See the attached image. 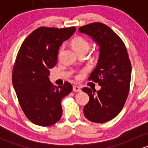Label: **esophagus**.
I'll use <instances>...</instances> for the list:
<instances>
[{
	"label": "esophagus",
	"mask_w": 148,
	"mask_h": 148,
	"mask_svg": "<svg viewBox=\"0 0 148 148\" xmlns=\"http://www.w3.org/2000/svg\"><path fill=\"white\" fill-rule=\"evenodd\" d=\"M73 91L74 92H81V89L78 86H73Z\"/></svg>",
	"instance_id": "obj_1"
}]
</instances>
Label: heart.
Instances as JSON below:
<instances>
[{
  "label": "heart",
  "mask_w": 148,
  "mask_h": 148,
  "mask_svg": "<svg viewBox=\"0 0 148 148\" xmlns=\"http://www.w3.org/2000/svg\"><path fill=\"white\" fill-rule=\"evenodd\" d=\"M71 44L74 50L80 54V53H86L91 48V44L86 38L82 36H77L74 38H73L71 41ZM63 50V46L59 49V53ZM76 78H79V75L76 76Z\"/></svg>",
  "instance_id": "b5f03b06"
}]
</instances>
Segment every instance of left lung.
Here are the masks:
<instances>
[{
  "label": "left lung",
  "mask_w": 148,
  "mask_h": 148,
  "mask_svg": "<svg viewBox=\"0 0 148 148\" xmlns=\"http://www.w3.org/2000/svg\"><path fill=\"white\" fill-rule=\"evenodd\" d=\"M99 45V57L89 80L98 83L100 90L84 87L89 96L84 114L89 121L104 123L112 120L123 108L130 91V60L125 44L112 30L104 23L95 22L79 28Z\"/></svg>",
  "instance_id": "obj_1"
}]
</instances>
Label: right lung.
Returning a JSON list of instances; mask_svg holds the SVG:
<instances>
[{
  "instance_id": "obj_1",
  "label": "right lung",
  "mask_w": 148,
  "mask_h": 148,
  "mask_svg": "<svg viewBox=\"0 0 148 148\" xmlns=\"http://www.w3.org/2000/svg\"><path fill=\"white\" fill-rule=\"evenodd\" d=\"M75 31L74 26L39 27L26 37L18 52L12 82L23 113L35 125L50 126L62 117L61 101L72 86L65 82L57 87L49 76L57 63L59 47Z\"/></svg>"
}]
</instances>
